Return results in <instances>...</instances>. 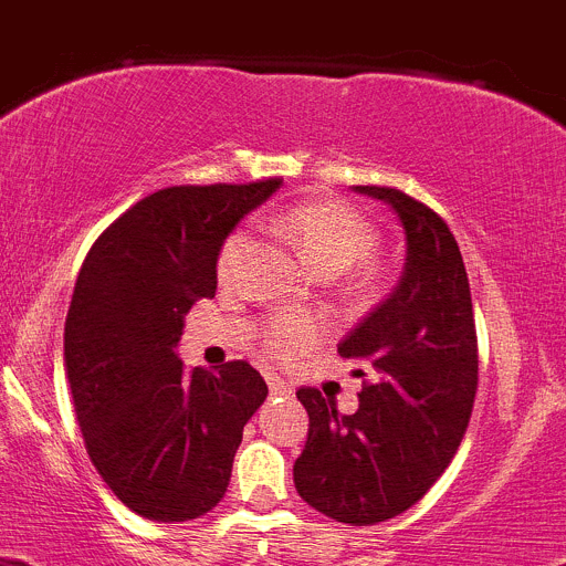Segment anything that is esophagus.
<instances>
[{
	"instance_id": "esophagus-1",
	"label": "esophagus",
	"mask_w": 566,
	"mask_h": 566,
	"mask_svg": "<svg viewBox=\"0 0 566 566\" xmlns=\"http://www.w3.org/2000/svg\"><path fill=\"white\" fill-rule=\"evenodd\" d=\"M266 384H270V392H272V395H291L289 384H285L283 378L272 376V373H270V376H266Z\"/></svg>"
}]
</instances>
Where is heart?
I'll return each instance as SVG.
<instances>
[{
  "label": "heart",
  "instance_id": "heart-1",
  "mask_svg": "<svg viewBox=\"0 0 566 566\" xmlns=\"http://www.w3.org/2000/svg\"><path fill=\"white\" fill-rule=\"evenodd\" d=\"M272 231L285 237L300 248L307 264L318 275H340L354 264L365 261L376 248V229L354 212L348 203L329 201H302L283 209L272 220ZM244 248H248V231L237 229L226 237L218 253L220 281H229L240 266ZM318 337V324L307 316H283L266 332V348L277 357H291L311 346Z\"/></svg>",
  "mask_w": 566,
  "mask_h": 566
}]
</instances>
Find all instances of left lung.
I'll return each mask as SVG.
<instances>
[{
    "label": "left lung",
    "instance_id": "obj_1",
    "mask_svg": "<svg viewBox=\"0 0 566 566\" xmlns=\"http://www.w3.org/2000/svg\"><path fill=\"white\" fill-rule=\"evenodd\" d=\"M354 190L398 214L403 275L337 346L370 373L359 409L337 413L318 389L296 392L311 428L294 485L332 521L373 526L417 504L452 463L474 409L480 359L463 255L444 220L395 188Z\"/></svg>",
    "mask_w": 566,
    "mask_h": 566
}]
</instances>
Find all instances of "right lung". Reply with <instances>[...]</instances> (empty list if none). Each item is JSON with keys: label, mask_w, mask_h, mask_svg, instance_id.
<instances>
[{"label": "right lung", "mask_w": 566, "mask_h": 566, "mask_svg": "<svg viewBox=\"0 0 566 566\" xmlns=\"http://www.w3.org/2000/svg\"><path fill=\"white\" fill-rule=\"evenodd\" d=\"M277 188L157 190L97 237L78 272L65 322L75 417L106 485L147 521L218 506L244 424L270 392L242 359L185 373L177 346L193 302L214 296L226 237Z\"/></svg>", "instance_id": "add662e5"}]
</instances>
